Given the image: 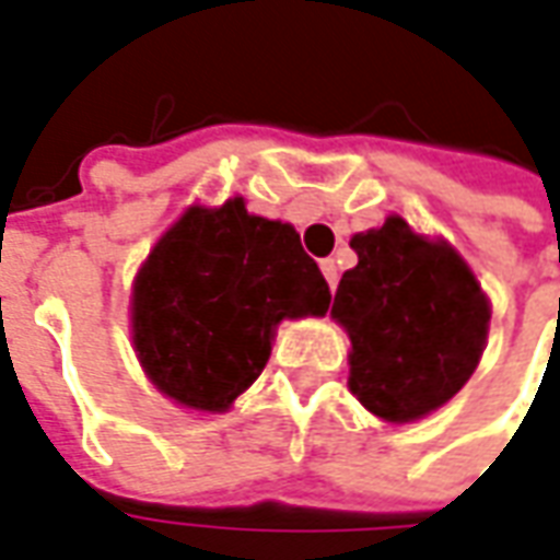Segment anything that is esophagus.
<instances>
[{
    "label": "esophagus",
    "mask_w": 560,
    "mask_h": 560,
    "mask_svg": "<svg viewBox=\"0 0 560 560\" xmlns=\"http://www.w3.org/2000/svg\"><path fill=\"white\" fill-rule=\"evenodd\" d=\"M320 271H324L329 289L336 292V287H339V268H336V261H332V258H326V261H320Z\"/></svg>",
    "instance_id": "obj_1"
}]
</instances>
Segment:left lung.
<instances>
[{
    "instance_id": "8db88e82",
    "label": "left lung",
    "mask_w": 560,
    "mask_h": 560,
    "mask_svg": "<svg viewBox=\"0 0 560 560\" xmlns=\"http://www.w3.org/2000/svg\"><path fill=\"white\" fill-rule=\"evenodd\" d=\"M332 317L351 336V392L388 422H412L463 388L481 360L490 305L446 243L404 219L351 236Z\"/></svg>"
}]
</instances>
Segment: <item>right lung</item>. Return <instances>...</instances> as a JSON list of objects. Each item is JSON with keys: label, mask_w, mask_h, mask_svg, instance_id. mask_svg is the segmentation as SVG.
<instances>
[{"label": "right lung", "mask_w": 560, "mask_h": 560, "mask_svg": "<svg viewBox=\"0 0 560 560\" xmlns=\"http://www.w3.org/2000/svg\"><path fill=\"white\" fill-rule=\"evenodd\" d=\"M329 299L295 228L249 215L243 200L197 206L156 243L135 280V351L166 397L221 412L261 376L273 326L320 317Z\"/></svg>", "instance_id": "1"}]
</instances>
